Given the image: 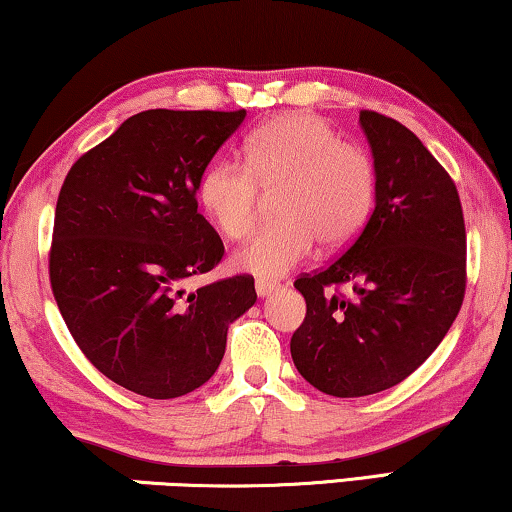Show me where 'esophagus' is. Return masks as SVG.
Here are the masks:
<instances>
[{"label": "esophagus", "mask_w": 512, "mask_h": 512, "mask_svg": "<svg viewBox=\"0 0 512 512\" xmlns=\"http://www.w3.org/2000/svg\"><path fill=\"white\" fill-rule=\"evenodd\" d=\"M279 289V284L277 282H272V279H256V293L261 298H265V296H270L272 291H277Z\"/></svg>", "instance_id": "obj_1"}]
</instances>
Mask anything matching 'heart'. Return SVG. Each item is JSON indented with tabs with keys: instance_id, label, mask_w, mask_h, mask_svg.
Here are the masks:
<instances>
[{
	"instance_id": "obj_1",
	"label": "heart",
	"mask_w": 512,
	"mask_h": 512,
	"mask_svg": "<svg viewBox=\"0 0 512 512\" xmlns=\"http://www.w3.org/2000/svg\"><path fill=\"white\" fill-rule=\"evenodd\" d=\"M198 202L228 240H242L261 216L263 195H277L275 226L237 251L233 265L275 279L317 247H347L370 219L377 193L375 160L342 142L312 114H282L258 125L244 142V165L214 160L198 179Z\"/></svg>"
}]
</instances>
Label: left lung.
<instances>
[{"label": "left lung", "mask_w": 512, "mask_h": 512, "mask_svg": "<svg viewBox=\"0 0 512 512\" xmlns=\"http://www.w3.org/2000/svg\"><path fill=\"white\" fill-rule=\"evenodd\" d=\"M359 121L377 170L373 214L345 254L293 282L307 305L291 338L293 363L338 398L377 394L415 373L466 291V228L452 177L403 123L368 109Z\"/></svg>", "instance_id": "8db88e82"}]
</instances>
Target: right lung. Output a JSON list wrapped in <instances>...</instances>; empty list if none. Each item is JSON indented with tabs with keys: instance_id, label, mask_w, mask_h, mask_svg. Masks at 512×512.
<instances>
[{
	"instance_id": "1",
	"label": "right lung",
	"mask_w": 512,
	"mask_h": 512,
	"mask_svg": "<svg viewBox=\"0 0 512 512\" xmlns=\"http://www.w3.org/2000/svg\"><path fill=\"white\" fill-rule=\"evenodd\" d=\"M244 116L142 111L83 153L60 188L48 254L55 303L86 359L139 396L202 387L228 326L256 303L249 275L184 289L223 258L195 188Z\"/></svg>"
}]
</instances>
